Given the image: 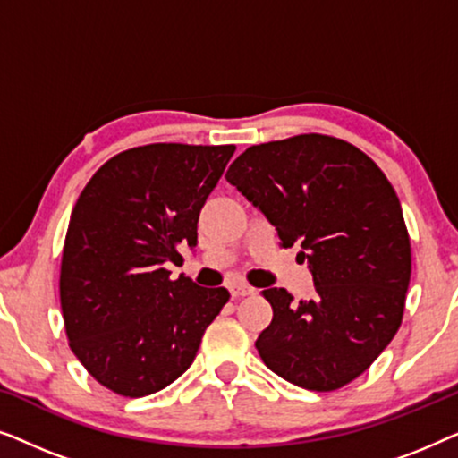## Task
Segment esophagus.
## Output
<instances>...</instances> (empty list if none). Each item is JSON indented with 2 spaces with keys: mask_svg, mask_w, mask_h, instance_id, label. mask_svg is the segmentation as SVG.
<instances>
[{
  "mask_svg": "<svg viewBox=\"0 0 458 458\" xmlns=\"http://www.w3.org/2000/svg\"><path fill=\"white\" fill-rule=\"evenodd\" d=\"M229 292H231V298L240 300V298H246V296H254V287H250L246 284H240V281H233V284H229Z\"/></svg>",
  "mask_w": 458,
  "mask_h": 458,
  "instance_id": "34e87169",
  "label": "esophagus"
}]
</instances>
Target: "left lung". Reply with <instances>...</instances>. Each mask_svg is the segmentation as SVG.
I'll use <instances>...</instances> for the list:
<instances>
[{"instance_id":"8db88e82","label":"left lung","mask_w":458,"mask_h":458,"mask_svg":"<svg viewBox=\"0 0 458 458\" xmlns=\"http://www.w3.org/2000/svg\"><path fill=\"white\" fill-rule=\"evenodd\" d=\"M225 177L281 246L298 243L315 281L298 302L284 287L262 292L273 306L256 340L262 362L312 392L350 384L403 323L411 240L392 183L352 143L318 133L248 148Z\"/></svg>"}]
</instances>
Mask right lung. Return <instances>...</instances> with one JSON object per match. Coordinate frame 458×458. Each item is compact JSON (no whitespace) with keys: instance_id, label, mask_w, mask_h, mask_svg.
<instances>
[{"instance_id":"obj_1","label":"right lung","mask_w":458,"mask_h":458,"mask_svg":"<svg viewBox=\"0 0 458 458\" xmlns=\"http://www.w3.org/2000/svg\"><path fill=\"white\" fill-rule=\"evenodd\" d=\"M235 146L149 143L116 154L89 179L68 223L60 304L68 344L89 375L121 396L173 384L227 304L225 287L171 279L179 248Z\"/></svg>"}]
</instances>
